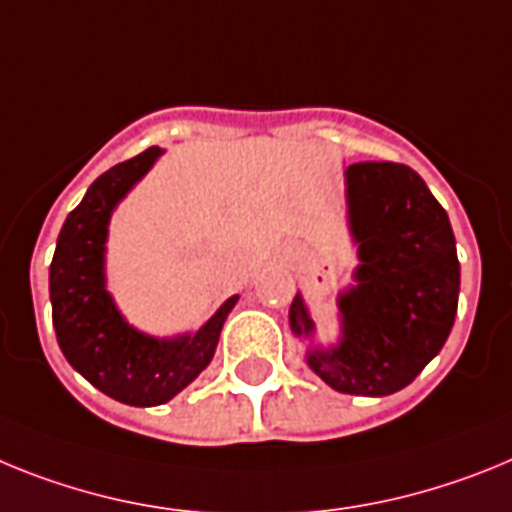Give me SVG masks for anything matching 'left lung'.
<instances>
[{
  "instance_id": "8db88e82",
  "label": "left lung",
  "mask_w": 512,
  "mask_h": 512,
  "mask_svg": "<svg viewBox=\"0 0 512 512\" xmlns=\"http://www.w3.org/2000/svg\"><path fill=\"white\" fill-rule=\"evenodd\" d=\"M358 286L340 296L345 335L311 350L309 366L342 394L386 397L415 381L441 353L459 304V257L443 206L407 164L355 162L348 172ZM291 330L311 335L301 296Z\"/></svg>"
}]
</instances>
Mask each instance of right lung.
<instances>
[{
  "instance_id": "right-lung-1",
  "label": "right lung",
  "mask_w": 512,
  "mask_h": 512,
  "mask_svg": "<svg viewBox=\"0 0 512 512\" xmlns=\"http://www.w3.org/2000/svg\"><path fill=\"white\" fill-rule=\"evenodd\" d=\"M162 149L115 164L97 177L84 201L66 216L51 262L53 327L66 361L92 386L133 407L170 402L211 363L231 296L193 337L154 340L123 322L105 291L102 252L115 203L149 170Z\"/></svg>"
}]
</instances>
